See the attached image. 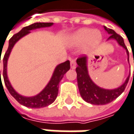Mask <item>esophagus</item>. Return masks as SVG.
Instances as JSON below:
<instances>
[{
	"label": "esophagus",
	"mask_w": 134,
	"mask_h": 134,
	"mask_svg": "<svg viewBox=\"0 0 134 134\" xmlns=\"http://www.w3.org/2000/svg\"><path fill=\"white\" fill-rule=\"evenodd\" d=\"M70 65H71V68L72 69H75L76 68V62L74 60V59H72L71 60V62H70Z\"/></svg>",
	"instance_id": "obj_1"
}]
</instances>
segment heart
I'll return each instance as SVG.
<instances>
[{
	"label": "heart",
	"instance_id": "obj_1",
	"mask_svg": "<svg viewBox=\"0 0 134 134\" xmlns=\"http://www.w3.org/2000/svg\"><path fill=\"white\" fill-rule=\"evenodd\" d=\"M101 39V35L98 30H92L91 29H81L77 31L72 36V43L76 46L88 43L96 44Z\"/></svg>",
	"mask_w": 134,
	"mask_h": 134
}]
</instances>
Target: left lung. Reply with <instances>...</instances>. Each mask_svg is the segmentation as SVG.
<instances>
[{
  "instance_id": "left-lung-1",
  "label": "left lung",
  "mask_w": 134,
  "mask_h": 134,
  "mask_svg": "<svg viewBox=\"0 0 134 134\" xmlns=\"http://www.w3.org/2000/svg\"><path fill=\"white\" fill-rule=\"evenodd\" d=\"M104 27L105 30L110 35L108 39L116 40L118 43H119V45L123 46L126 49L128 55V61H129V52L127 50V46L124 44L123 37L120 36L119 34L115 33L114 30L107 28L106 26ZM76 62L78 64V66L75 69L77 73L78 86L81 98L86 102L92 104H97V105L106 104L116 99L124 91L129 81L130 76L127 77L126 81L119 88L113 90L104 89L97 86L90 79L87 69V56L81 55V56H79L77 59Z\"/></svg>"
}]
</instances>
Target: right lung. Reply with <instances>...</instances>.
Here are the masks:
<instances>
[{"label":"right lung","instance_id":"1","mask_svg":"<svg viewBox=\"0 0 134 134\" xmlns=\"http://www.w3.org/2000/svg\"><path fill=\"white\" fill-rule=\"evenodd\" d=\"M53 25V23H35L31 24L28 26L24 27L19 33L14 34L9 40V46L5 53L4 59H3V63H4V69H3V77L4 84L8 89L10 94L17 100L20 104H23L27 108H40L46 107L52 103L54 102L55 98L58 95L59 91V82L62 79L64 75L70 69V62L67 60L66 62L59 64L55 69L53 77L51 79L50 81L48 83L46 87L41 91L40 94L34 97H24L22 95H20L17 94L14 89L12 88L10 81L7 79V59L9 57V55L11 52L12 48L14 47V44L20 38H22L25 35L30 34V31L34 29L41 28V27H46L50 26ZM0 63H1V56H0ZM0 78H1V71H0Z\"/></svg>","mask_w":134,"mask_h":134}]
</instances>
